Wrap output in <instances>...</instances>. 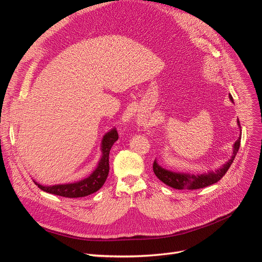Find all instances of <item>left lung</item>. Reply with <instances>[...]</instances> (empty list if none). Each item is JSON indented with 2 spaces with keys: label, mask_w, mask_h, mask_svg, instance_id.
<instances>
[{
  "label": "left lung",
  "mask_w": 262,
  "mask_h": 262,
  "mask_svg": "<svg viewBox=\"0 0 262 262\" xmlns=\"http://www.w3.org/2000/svg\"><path fill=\"white\" fill-rule=\"evenodd\" d=\"M229 99L232 100V102H234L231 95H229ZM237 123H238L241 128L239 120H237ZM241 139H242V132H241V137L236 140L234 144L233 155L231 157V160H228V162H226L223 166H222V167L215 169L214 171L213 170L208 171L204 173H200V175H195V173H189V172H175V171L163 168L162 166L157 164L155 160L153 163L154 173L158 179L164 182V184L173 189L194 190V189H201L204 187L211 186L213 184H215V182H217L219 180H221L222 177H223L226 173V171L229 169V167H231V165L234 162V158L239 149Z\"/></svg>",
  "instance_id": "1"
}]
</instances>
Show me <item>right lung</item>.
I'll list each match as a JSON object with an SVG mask.
<instances>
[{
	"label": "right lung",
	"instance_id": "obj_1",
	"mask_svg": "<svg viewBox=\"0 0 262 262\" xmlns=\"http://www.w3.org/2000/svg\"><path fill=\"white\" fill-rule=\"evenodd\" d=\"M118 138V132L116 129L110 130L108 133L105 134L101 142V157L98 162L97 167L87 178L76 182H72V184L64 185L42 186L37 184L36 181L35 184L46 192L66 198H81L96 192L105 184L108 177L110 148H112Z\"/></svg>",
	"mask_w": 262,
	"mask_h": 262
}]
</instances>
